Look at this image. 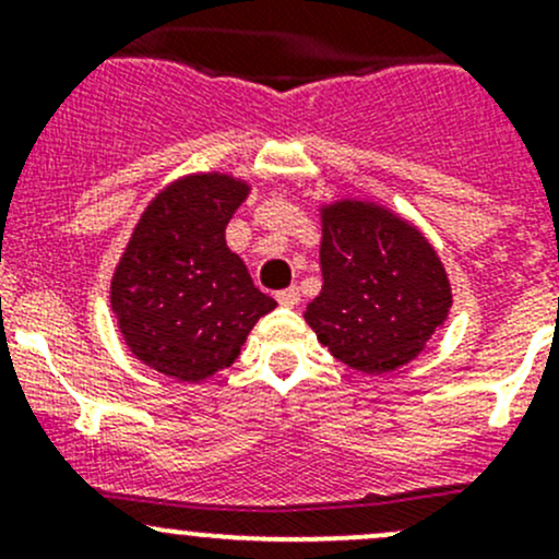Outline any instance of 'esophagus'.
<instances>
[{
    "label": "esophagus",
    "mask_w": 559,
    "mask_h": 559,
    "mask_svg": "<svg viewBox=\"0 0 559 559\" xmlns=\"http://www.w3.org/2000/svg\"><path fill=\"white\" fill-rule=\"evenodd\" d=\"M275 300H278L284 308H295L297 302H300V292H297L295 286H289V289H281L278 295H275Z\"/></svg>",
    "instance_id": "1"
}]
</instances>
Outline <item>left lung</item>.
<instances>
[{
  "mask_svg": "<svg viewBox=\"0 0 559 559\" xmlns=\"http://www.w3.org/2000/svg\"><path fill=\"white\" fill-rule=\"evenodd\" d=\"M319 297L306 321L352 370L381 376L414 362L452 308L441 257L416 224L381 202H321Z\"/></svg>",
  "mask_w": 559,
  "mask_h": 559,
  "instance_id": "8db88e82",
  "label": "left lung"
}]
</instances>
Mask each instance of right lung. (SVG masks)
<instances>
[{"instance_id":"obj_1","label":"right lung","mask_w":559,"mask_h":559,"mask_svg":"<svg viewBox=\"0 0 559 559\" xmlns=\"http://www.w3.org/2000/svg\"><path fill=\"white\" fill-rule=\"evenodd\" d=\"M251 180L211 170L167 183L145 205L110 278V311L134 359L200 384L240 357L248 332L278 302L253 286L227 246Z\"/></svg>"}]
</instances>
